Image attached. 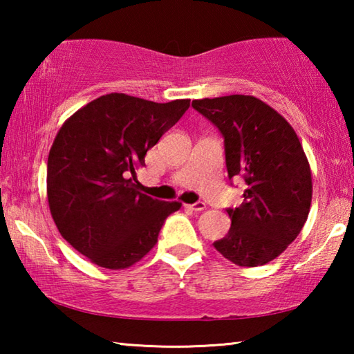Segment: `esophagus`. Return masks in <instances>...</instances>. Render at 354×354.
<instances>
[{
	"label": "esophagus",
	"mask_w": 354,
	"mask_h": 354,
	"mask_svg": "<svg viewBox=\"0 0 354 354\" xmlns=\"http://www.w3.org/2000/svg\"><path fill=\"white\" fill-rule=\"evenodd\" d=\"M187 207L194 212H201L206 209V205L203 201H196V203H194V205H187Z\"/></svg>",
	"instance_id": "esophagus-1"
}]
</instances>
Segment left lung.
<instances>
[{"instance_id":"left-lung-1","label":"left lung","mask_w":354,"mask_h":354,"mask_svg":"<svg viewBox=\"0 0 354 354\" xmlns=\"http://www.w3.org/2000/svg\"><path fill=\"white\" fill-rule=\"evenodd\" d=\"M192 107L223 137L230 181L247 183L242 205L226 209L231 227L214 248L239 267L263 266L308 220L313 178L301 143L284 117L250 95L195 100Z\"/></svg>"}]
</instances>
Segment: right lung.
Instances as JSON below:
<instances>
[{"instance_id":"add662e5","label":"right lung","mask_w":354,"mask_h":354,"mask_svg":"<svg viewBox=\"0 0 354 354\" xmlns=\"http://www.w3.org/2000/svg\"><path fill=\"white\" fill-rule=\"evenodd\" d=\"M189 106L109 93L59 129L48 156V205L65 241L97 266L118 270L139 262L181 207L140 194L136 170Z\"/></svg>"}]
</instances>
